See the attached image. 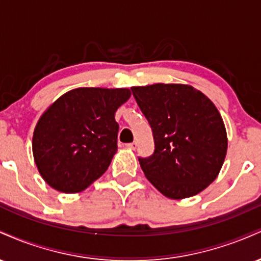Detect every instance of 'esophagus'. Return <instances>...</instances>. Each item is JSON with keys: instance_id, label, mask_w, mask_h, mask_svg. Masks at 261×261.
<instances>
[{"instance_id": "34e87169", "label": "esophagus", "mask_w": 261, "mask_h": 261, "mask_svg": "<svg viewBox=\"0 0 261 261\" xmlns=\"http://www.w3.org/2000/svg\"><path fill=\"white\" fill-rule=\"evenodd\" d=\"M126 147L130 148V149H136V147H137V142H136V141H134V142L127 143Z\"/></svg>"}]
</instances>
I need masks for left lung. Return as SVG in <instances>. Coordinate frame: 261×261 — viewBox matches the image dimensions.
Segmentation results:
<instances>
[{
	"instance_id": "obj_1",
	"label": "left lung",
	"mask_w": 261,
	"mask_h": 261,
	"mask_svg": "<svg viewBox=\"0 0 261 261\" xmlns=\"http://www.w3.org/2000/svg\"><path fill=\"white\" fill-rule=\"evenodd\" d=\"M131 91L153 134V154L139 157L146 178L175 200L207 188L222 168L228 145L215 104L188 85L155 83Z\"/></svg>"
}]
</instances>
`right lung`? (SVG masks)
Wrapping results in <instances>:
<instances>
[{"label":"right lung","instance_id":"right-lung-1","mask_svg":"<svg viewBox=\"0 0 261 261\" xmlns=\"http://www.w3.org/2000/svg\"><path fill=\"white\" fill-rule=\"evenodd\" d=\"M127 88H76L65 93L39 119L33 155L39 173L62 193H79L106 173L118 151V108Z\"/></svg>","mask_w":261,"mask_h":261}]
</instances>
